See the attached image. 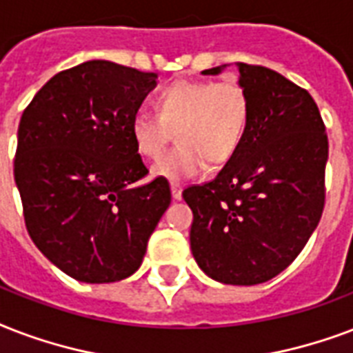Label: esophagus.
<instances>
[{
    "label": "esophagus",
    "mask_w": 353,
    "mask_h": 353,
    "mask_svg": "<svg viewBox=\"0 0 353 353\" xmlns=\"http://www.w3.org/2000/svg\"><path fill=\"white\" fill-rule=\"evenodd\" d=\"M171 195H173L174 201H180V199H182V184L173 182V184H171Z\"/></svg>",
    "instance_id": "34e87169"
}]
</instances>
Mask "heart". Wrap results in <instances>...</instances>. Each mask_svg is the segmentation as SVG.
I'll return each instance as SVG.
<instances>
[{
    "instance_id": "1",
    "label": "heart",
    "mask_w": 353,
    "mask_h": 353,
    "mask_svg": "<svg viewBox=\"0 0 353 353\" xmlns=\"http://www.w3.org/2000/svg\"><path fill=\"white\" fill-rule=\"evenodd\" d=\"M250 119V97L239 81H176L158 94L157 114L136 112L130 134L136 151L158 160L173 139L179 145L152 168L158 179H195L236 157Z\"/></svg>"
}]
</instances>
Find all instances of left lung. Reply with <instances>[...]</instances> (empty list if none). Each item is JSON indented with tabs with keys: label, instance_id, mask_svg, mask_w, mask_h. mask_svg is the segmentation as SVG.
<instances>
[{
	"label": "left lung",
	"instance_id": "left-lung-1",
	"mask_svg": "<svg viewBox=\"0 0 353 353\" xmlns=\"http://www.w3.org/2000/svg\"><path fill=\"white\" fill-rule=\"evenodd\" d=\"M237 70L250 97L241 147L214 180L182 196L199 267L221 283L256 285L288 269L321 221L327 136L307 90L263 65Z\"/></svg>",
	"mask_w": 353,
	"mask_h": 353
}]
</instances>
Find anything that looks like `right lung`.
<instances>
[{
	"label": "right lung",
	"mask_w": 353,
	"mask_h": 353,
	"mask_svg": "<svg viewBox=\"0 0 353 353\" xmlns=\"http://www.w3.org/2000/svg\"><path fill=\"white\" fill-rule=\"evenodd\" d=\"M157 73L88 60L51 77L18 127L14 180L38 250L86 283L139 269L147 241L171 204L165 179H145L130 119Z\"/></svg>",
	"instance_id": "add662e5"
}]
</instances>
